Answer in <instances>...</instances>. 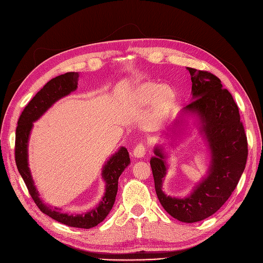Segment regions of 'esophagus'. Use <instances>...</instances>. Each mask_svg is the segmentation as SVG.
<instances>
[{
    "label": "esophagus",
    "mask_w": 263,
    "mask_h": 263,
    "mask_svg": "<svg viewBox=\"0 0 263 263\" xmlns=\"http://www.w3.org/2000/svg\"><path fill=\"white\" fill-rule=\"evenodd\" d=\"M146 151H147V148H146V145L144 144H139L137 145L136 147L134 148L133 153H134V156L136 158H142L145 155H146Z\"/></svg>",
    "instance_id": "esophagus-1"
}]
</instances>
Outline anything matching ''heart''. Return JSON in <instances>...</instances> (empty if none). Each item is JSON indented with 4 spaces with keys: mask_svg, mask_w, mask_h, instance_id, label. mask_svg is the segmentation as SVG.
Instances as JSON below:
<instances>
[{
    "mask_svg": "<svg viewBox=\"0 0 263 263\" xmlns=\"http://www.w3.org/2000/svg\"><path fill=\"white\" fill-rule=\"evenodd\" d=\"M132 99L138 105H147L151 102V108L156 116L168 114L178 100L176 90L169 84H159L154 81H144L134 87Z\"/></svg>",
    "mask_w": 263,
    "mask_h": 263,
    "instance_id": "b5f03b06",
    "label": "heart"
}]
</instances>
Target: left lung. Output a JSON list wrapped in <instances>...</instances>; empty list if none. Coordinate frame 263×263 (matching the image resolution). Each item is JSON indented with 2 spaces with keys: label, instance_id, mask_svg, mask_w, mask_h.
Returning a JSON list of instances; mask_svg holds the SVG:
<instances>
[{
  "label": "left lung",
  "instance_id": "1",
  "mask_svg": "<svg viewBox=\"0 0 263 263\" xmlns=\"http://www.w3.org/2000/svg\"><path fill=\"white\" fill-rule=\"evenodd\" d=\"M192 80V102L183 110L194 113L201 121L202 133L211 149L209 176L189 196L165 195L162 181L166 173L165 156L161 147L151 158L155 189L162 208L183 222H195L216 213L232 195L245 170L248 142L239 109L232 94L222 89L219 79L209 71L187 68Z\"/></svg>",
  "mask_w": 263,
  "mask_h": 263
}]
</instances>
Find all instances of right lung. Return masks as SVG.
<instances>
[{
  "mask_svg": "<svg viewBox=\"0 0 263 263\" xmlns=\"http://www.w3.org/2000/svg\"><path fill=\"white\" fill-rule=\"evenodd\" d=\"M79 81L78 72H67L55 77L49 82H47L43 89L37 92L35 97L29 101L28 104L22 112L16 127V135H15V162H16L18 172L25 182L28 192L33 198L38 209L44 214L48 215L52 219L57 220L63 225L77 228L89 229L95 227L101 221L104 220L108 213L112 210L118 189V178L129 164V154L125 147H121L115 155L109 158V160L103 166L102 178L106 183L105 194L97 208L92 211L79 214L69 215L58 212V209H52L43 203L39 197L38 191L34 185L33 178L28 168L27 159V147L28 138L33 123L41 117L47 109H48L54 102H57L63 97L77 90Z\"/></svg>",
  "mask_w": 263,
  "mask_h": 263,
  "instance_id": "add662e5",
  "label": "right lung"
}]
</instances>
